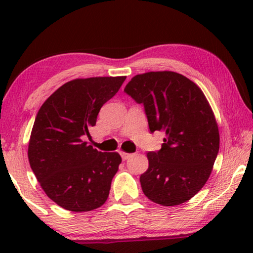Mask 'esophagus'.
I'll return each mask as SVG.
<instances>
[{
  "mask_svg": "<svg viewBox=\"0 0 253 253\" xmlns=\"http://www.w3.org/2000/svg\"><path fill=\"white\" fill-rule=\"evenodd\" d=\"M121 157H122L123 160H126V159H129L130 157H132V154H130V153H124V152H121Z\"/></svg>",
  "mask_w": 253,
  "mask_h": 253,
  "instance_id": "obj_1",
  "label": "esophagus"
}]
</instances>
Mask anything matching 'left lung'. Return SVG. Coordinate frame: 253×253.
<instances>
[{"label": "left lung", "mask_w": 253, "mask_h": 253, "mask_svg": "<svg viewBox=\"0 0 253 253\" xmlns=\"http://www.w3.org/2000/svg\"><path fill=\"white\" fill-rule=\"evenodd\" d=\"M124 92L144 106L151 132L166 134L160 150L147 153L148 169L140 175L145 196L162 206L191 199L209 179L220 145L203 91L177 72L158 71L134 76Z\"/></svg>", "instance_id": "1"}]
</instances>
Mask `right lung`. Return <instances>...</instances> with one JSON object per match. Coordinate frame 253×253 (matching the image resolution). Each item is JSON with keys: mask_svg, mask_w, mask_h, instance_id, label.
<instances>
[{"mask_svg": "<svg viewBox=\"0 0 253 253\" xmlns=\"http://www.w3.org/2000/svg\"><path fill=\"white\" fill-rule=\"evenodd\" d=\"M126 77L75 79L56 89L41 106L29 143V161L49 198L72 212L105 204L122 162L116 152H99L84 141L105 103Z\"/></svg>", "mask_w": 253, "mask_h": 253, "instance_id": "1", "label": "right lung"}]
</instances>
